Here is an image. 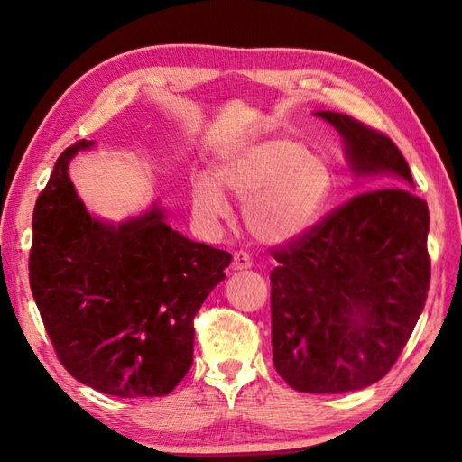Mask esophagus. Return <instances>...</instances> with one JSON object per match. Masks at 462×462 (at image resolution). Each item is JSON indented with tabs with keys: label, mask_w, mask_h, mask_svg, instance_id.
I'll use <instances>...</instances> for the list:
<instances>
[{
	"label": "esophagus",
	"mask_w": 462,
	"mask_h": 462,
	"mask_svg": "<svg viewBox=\"0 0 462 462\" xmlns=\"http://www.w3.org/2000/svg\"><path fill=\"white\" fill-rule=\"evenodd\" d=\"M232 268H234V270H248V268H252V258L248 256L246 252L240 250V252L234 254Z\"/></svg>",
	"instance_id": "esophagus-1"
}]
</instances>
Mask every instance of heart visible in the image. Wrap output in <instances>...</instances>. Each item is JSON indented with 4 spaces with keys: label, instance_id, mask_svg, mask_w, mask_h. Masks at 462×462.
Segmentation results:
<instances>
[{
    "label": "heart",
    "instance_id": "obj_1",
    "mask_svg": "<svg viewBox=\"0 0 462 462\" xmlns=\"http://www.w3.org/2000/svg\"><path fill=\"white\" fill-rule=\"evenodd\" d=\"M216 180L244 202V222L262 242L286 244L306 234L326 208L333 189L328 162L291 136H268L226 159ZM212 176L194 180V208L206 220L228 216V200Z\"/></svg>",
    "mask_w": 462,
    "mask_h": 462
}]
</instances>
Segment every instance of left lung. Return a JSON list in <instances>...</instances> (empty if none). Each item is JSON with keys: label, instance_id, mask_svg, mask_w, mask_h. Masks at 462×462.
<instances>
[{"label": "left lung", "instance_id": "left-lung-1", "mask_svg": "<svg viewBox=\"0 0 462 462\" xmlns=\"http://www.w3.org/2000/svg\"><path fill=\"white\" fill-rule=\"evenodd\" d=\"M351 171L379 176L326 218L272 250L273 365L301 393H346L385 377L425 308L429 208L395 143L349 115L319 111Z\"/></svg>", "mask_w": 462, "mask_h": 462}]
</instances>
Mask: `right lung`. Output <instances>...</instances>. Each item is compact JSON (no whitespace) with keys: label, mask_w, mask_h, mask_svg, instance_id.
<instances>
[{"label":"right lung","mask_w":462,"mask_h":462,"mask_svg":"<svg viewBox=\"0 0 462 462\" xmlns=\"http://www.w3.org/2000/svg\"><path fill=\"white\" fill-rule=\"evenodd\" d=\"M59 156L33 210L29 286L61 365L115 397H162L192 365L194 316L232 256L172 230L152 208L121 224L87 212Z\"/></svg>","instance_id":"add662e5"}]
</instances>
